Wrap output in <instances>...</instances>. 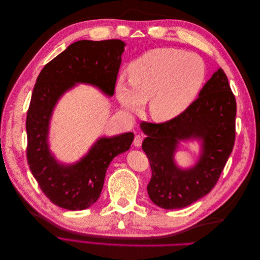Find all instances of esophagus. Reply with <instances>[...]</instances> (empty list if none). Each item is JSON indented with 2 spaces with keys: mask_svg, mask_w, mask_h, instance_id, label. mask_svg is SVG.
I'll return each instance as SVG.
<instances>
[{
  "mask_svg": "<svg viewBox=\"0 0 260 260\" xmlns=\"http://www.w3.org/2000/svg\"><path fill=\"white\" fill-rule=\"evenodd\" d=\"M142 142H143V138L138 135L135 137V140H133V145H135L136 147H139V146H141V144H142Z\"/></svg>",
  "mask_w": 260,
  "mask_h": 260,
  "instance_id": "esophagus-1",
  "label": "esophagus"
}]
</instances>
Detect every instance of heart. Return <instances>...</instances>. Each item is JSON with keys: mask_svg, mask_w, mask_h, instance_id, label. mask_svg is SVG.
Listing matches in <instances>:
<instances>
[{"mask_svg": "<svg viewBox=\"0 0 260 260\" xmlns=\"http://www.w3.org/2000/svg\"><path fill=\"white\" fill-rule=\"evenodd\" d=\"M128 73L130 83L120 79L116 86L121 106L137 113L148 102L149 117L167 122L193 103L205 81L206 69L198 54L160 48L133 60Z\"/></svg>", "mask_w": 260, "mask_h": 260, "instance_id": "b5f03b06", "label": "heart"}]
</instances>
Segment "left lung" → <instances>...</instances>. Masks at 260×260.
Segmentation results:
<instances>
[{
  "label": "left lung",
  "instance_id": "8db88e82",
  "mask_svg": "<svg viewBox=\"0 0 260 260\" xmlns=\"http://www.w3.org/2000/svg\"><path fill=\"white\" fill-rule=\"evenodd\" d=\"M237 103L221 68L212 74L199 98L176 119L141 123L142 143L152 169L147 185L151 201L164 209H179L207 195L217 183L233 149ZM198 140L199 159L190 169L177 166L181 142Z\"/></svg>",
  "mask_w": 260,
  "mask_h": 260
}]
</instances>
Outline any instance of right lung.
<instances>
[{"label":"right lung","instance_id":"right-lung-1","mask_svg":"<svg viewBox=\"0 0 260 260\" xmlns=\"http://www.w3.org/2000/svg\"><path fill=\"white\" fill-rule=\"evenodd\" d=\"M124 46L121 40L77 41L48 62L37 78L26 120L27 160L42 192L61 208L83 210L99 200L109 164L128 151L135 135L101 137L78 161L60 162L49 143L54 108L79 83L113 96Z\"/></svg>","mask_w":260,"mask_h":260}]
</instances>
